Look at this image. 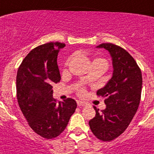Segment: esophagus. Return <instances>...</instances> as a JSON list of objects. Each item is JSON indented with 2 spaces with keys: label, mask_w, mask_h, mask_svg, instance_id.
Instances as JSON below:
<instances>
[{
  "label": "esophagus",
  "mask_w": 154,
  "mask_h": 154,
  "mask_svg": "<svg viewBox=\"0 0 154 154\" xmlns=\"http://www.w3.org/2000/svg\"><path fill=\"white\" fill-rule=\"evenodd\" d=\"M77 103L79 106H86L88 105L87 103H85V102L84 101H81V100H78V101L77 102Z\"/></svg>",
  "instance_id": "esophagus-1"
}]
</instances>
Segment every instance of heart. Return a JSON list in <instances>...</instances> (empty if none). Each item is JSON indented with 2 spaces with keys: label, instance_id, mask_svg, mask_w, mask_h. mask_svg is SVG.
I'll list each match as a JSON object with an SVG mask.
<instances>
[{
  "label": "heart",
  "instance_id": "1",
  "mask_svg": "<svg viewBox=\"0 0 154 154\" xmlns=\"http://www.w3.org/2000/svg\"><path fill=\"white\" fill-rule=\"evenodd\" d=\"M96 60H100V61H103V62H104V63H106V61H105V60H104V59H95L94 61H96ZM81 93H83L84 91H81Z\"/></svg>",
  "mask_w": 154,
  "mask_h": 154
}]
</instances>
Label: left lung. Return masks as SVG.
I'll list each match as a JSON object with an SVG mask.
<instances>
[{"label": "left lung", "instance_id": "obj_1", "mask_svg": "<svg viewBox=\"0 0 154 154\" xmlns=\"http://www.w3.org/2000/svg\"><path fill=\"white\" fill-rule=\"evenodd\" d=\"M96 48L109 51L112 59L113 74L97 95L106 97V109L89 121L91 131L100 140L111 141L128 127L139 108L143 78L136 62L127 51L113 44H101Z\"/></svg>", "mask_w": 154, "mask_h": 154}]
</instances>
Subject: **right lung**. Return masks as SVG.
<instances>
[{
	"mask_svg": "<svg viewBox=\"0 0 154 154\" xmlns=\"http://www.w3.org/2000/svg\"><path fill=\"white\" fill-rule=\"evenodd\" d=\"M65 46L49 42L33 49L22 62L16 77L19 107L31 128L48 139L65 130L77 108L71 98L59 104L53 98L52 85L61 80L58 54Z\"/></svg>",
	"mask_w": 154,
	"mask_h": 154,
	"instance_id": "right-lung-1",
	"label": "right lung"
}]
</instances>
